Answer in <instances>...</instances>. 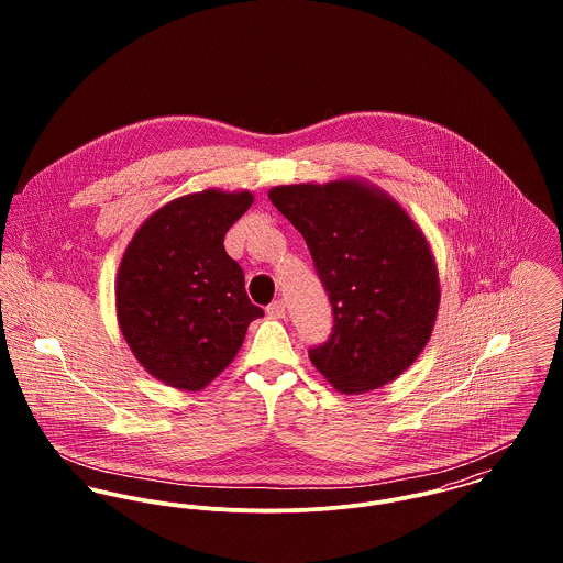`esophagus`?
Masks as SVG:
<instances>
[{
    "instance_id": "obj_1",
    "label": "esophagus",
    "mask_w": 563,
    "mask_h": 563,
    "mask_svg": "<svg viewBox=\"0 0 563 563\" xmlns=\"http://www.w3.org/2000/svg\"><path fill=\"white\" fill-rule=\"evenodd\" d=\"M266 314L271 319H286V306L284 301H273L268 308H266Z\"/></svg>"
}]
</instances>
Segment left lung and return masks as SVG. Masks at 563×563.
Here are the masks:
<instances>
[{
  "label": "left lung",
  "mask_w": 563,
  "mask_h": 563,
  "mask_svg": "<svg viewBox=\"0 0 563 563\" xmlns=\"http://www.w3.org/2000/svg\"><path fill=\"white\" fill-rule=\"evenodd\" d=\"M268 199L308 242L331 301V335L310 351L317 371L342 395L395 382L427 346L440 308L424 232L366 179L275 186Z\"/></svg>",
  "instance_id": "1"
}]
</instances>
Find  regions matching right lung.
Masks as SVG:
<instances>
[{
  "mask_svg": "<svg viewBox=\"0 0 563 563\" xmlns=\"http://www.w3.org/2000/svg\"><path fill=\"white\" fill-rule=\"evenodd\" d=\"M251 203L249 190L177 197L125 246L114 282L119 329L141 366L170 388L203 390L234 362L249 322L264 317L223 246Z\"/></svg>",
  "mask_w": 563,
  "mask_h": 563,
  "instance_id": "right-lung-1",
  "label": "right lung"
}]
</instances>
